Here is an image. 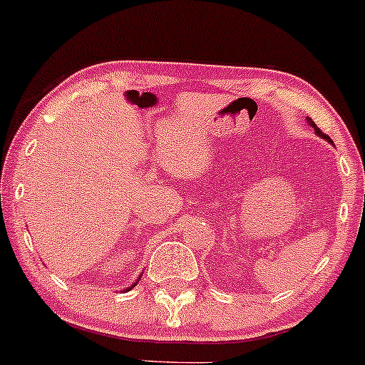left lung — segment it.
<instances>
[{"mask_svg":"<svg viewBox=\"0 0 365 365\" xmlns=\"http://www.w3.org/2000/svg\"><path fill=\"white\" fill-rule=\"evenodd\" d=\"M307 120H308V123H309V125H312V127L314 128V132H317V135H318V137L325 138V140H327V142L334 143V142H331V138H330V137H328V135H325V133H323V132H322V130H320V128H318V127H317V125H314V121H313L312 118H307Z\"/></svg>","mask_w":365,"mask_h":365,"instance_id":"obj_1","label":"left lung"}]
</instances>
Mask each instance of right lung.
Returning a JSON list of instances; mask_svg holds the SVG:
<instances>
[{"instance_id": "1", "label": "right lung", "mask_w": 365, "mask_h": 365, "mask_svg": "<svg viewBox=\"0 0 365 365\" xmlns=\"http://www.w3.org/2000/svg\"><path fill=\"white\" fill-rule=\"evenodd\" d=\"M135 284H137V282H133V284H132V286H130V287H128V289H132V287H135Z\"/></svg>"}]
</instances>
